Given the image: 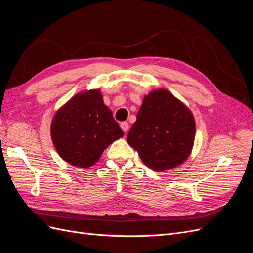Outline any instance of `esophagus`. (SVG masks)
<instances>
[{
    "label": "esophagus",
    "instance_id": "esophagus-1",
    "mask_svg": "<svg viewBox=\"0 0 253 253\" xmlns=\"http://www.w3.org/2000/svg\"><path fill=\"white\" fill-rule=\"evenodd\" d=\"M120 127L122 128V131H124V132H127V129H128V124H127V122H121V124H120Z\"/></svg>",
    "mask_w": 253,
    "mask_h": 253
}]
</instances>
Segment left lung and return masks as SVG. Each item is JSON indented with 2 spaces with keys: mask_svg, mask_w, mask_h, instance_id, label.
Instances as JSON below:
<instances>
[{
  "mask_svg": "<svg viewBox=\"0 0 253 253\" xmlns=\"http://www.w3.org/2000/svg\"><path fill=\"white\" fill-rule=\"evenodd\" d=\"M126 140L153 171L171 170L190 156L195 138L193 114L169 90L143 98Z\"/></svg>",
  "mask_w": 253,
  "mask_h": 253,
  "instance_id": "8db88e82",
  "label": "left lung"
}]
</instances>
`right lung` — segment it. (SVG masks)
<instances>
[{
	"label": "right lung",
	"mask_w": 253,
	"mask_h": 253,
	"mask_svg": "<svg viewBox=\"0 0 253 253\" xmlns=\"http://www.w3.org/2000/svg\"><path fill=\"white\" fill-rule=\"evenodd\" d=\"M50 134L60 157L79 168L95 165L103 151L124 136L99 89L78 93L61 106Z\"/></svg>",
	"instance_id": "1"
}]
</instances>
